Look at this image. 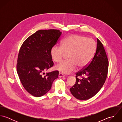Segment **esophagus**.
<instances>
[{
    "mask_svg": "<svg viewBox=\"0 0 122 122\" xmlns=\"http://www.w3.org/2000/svg\"><path fill=\"white\" fill-rule=\"evenodd\" d=\"M65 76V75H63V74L61 73H60L59 74V77H64Z\"/></svg>",
    "mask_w": 122,
    "mask_h": 122,
    "instance_id": "obj_1",
    "label": "esophagus"
}]
</instances>
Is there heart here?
<instances>
[{"instance_id": "1", "label": "heart", "mask_w": 122, "mask_h": 122, "mask_svg": "<svg viewBox=\"0 0 122 122\" xmlns=\"http://www.w3.org/2000/svg\"><path fill=\"white\" fill-rule=\"evenodd\" d=\"M96 48L95 41L92 38L82 35H70L63 40L61 46L55 45L51 49L52 60L57 63L69 53V60L56 65L55 69L64 74H70L77 66L85 68L93 58Z\"/></svg>"}]
</instances>
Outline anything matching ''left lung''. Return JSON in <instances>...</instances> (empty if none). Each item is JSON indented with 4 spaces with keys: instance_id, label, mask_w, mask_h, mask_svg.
<instances>
[{
    "instance_id": "obj_1",
    "label": "left lung",
    "mask_w": 122,
    "mask_h": 122,
    "mask_svg": "<svg viewBox=\"0 0 122 122\" xmlns=\"http://www.w3.org/2000/svg\"><path fill=\"white\" fill-rule=\"evenodd\" d=\"M108 68V61L104 48L97 38L96 52L92 59L85 68L76 73V84L70 88L72 94L79 100H86L94 96L104 84ZM78 76L82 79H79Z\"/></svg>"
}]
</instances>
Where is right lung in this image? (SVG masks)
<instances>
[{"label": "right lung", "instance_id": "right-lung-1", "mask_svg": "<svg viewBox=\"0 0 122 122\" xmlns=\"http://www.w3.org/2000/svg\"><path fill=\"white\" fill-rule=\"evenodd\" d=\"M61 35V32L55 29L39 30L28 37L20 48L16 66L18 75L25 89L35 97L46 94L58 77L57 70L42 75L53 65L51 49Z\"/></svg>", "mask_w": 122, "mask_h": 122}]
</instances>
